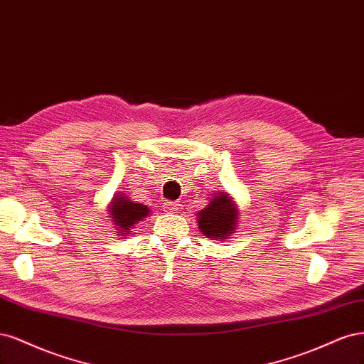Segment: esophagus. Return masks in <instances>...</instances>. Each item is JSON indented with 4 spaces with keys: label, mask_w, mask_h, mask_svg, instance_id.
I'll use <instances>...</instances> for the list:
<instances>
[{
    "label": "esophagus",
    "mask_w": 364,
    "mask_h": 364,
    "mask_svg": "<svg viewBox=\"0 0 364 364\" xmlns=\"http://www.w3.org/2000/svg\"><path fill=\"white\" fill-rule=\"evenodd\" d=\"M180 205L181 204L178 201H166L165 203V208L169 210V212H172V213H177L180 210Z\"/></svg>",
    "instance_id": "34e87169"
}]
</instances>
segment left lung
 Wrapping results in <instances>:
<instances>
[{
  "mask_svg": "<svg viewBox=\"0 0 364 364\" xmlns=\"http://www.w3.org/2000/svg\"><path fill=\"white\" fill-rule=\"evenodd\" d=\"M198 227L210 240H225L234 232L237 225L239 212L228 193L219 192L218 196L203 210L196 213Z\"/></svg>",
  "mask_w": 364,
  "mask_h": 364,
  "instance_id": "obj_1",
  "label": "left lung"
}]
</instances>
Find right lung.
<instances>
[{
    "mask_svg": "<svg viewBox=\"0 0 364 364\" xmlns=\"http://www.w3.org/2000/svg\"><path fill=\"white\" fill-rule=\"evenodd\" d=\"M109 212L119 236H127V234H132L130 230L137 222L149 215L151 210L144 204L132 201L125 193H116L109 205Z\"/></svg>",
    "mask_w": 364,
    "mask_h": 364,
    "instance_id": "right-lung-1",
    "label": "right lung"
}]
</instances>
